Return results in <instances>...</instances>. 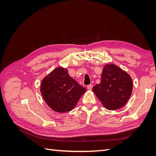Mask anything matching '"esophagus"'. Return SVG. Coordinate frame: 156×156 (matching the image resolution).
<instances>
[{
	"label": "esophagus",
	"instance_id": "obj_1",
	"mask_svg": "<svg viewBox=\"0 0 156 156\" xmlns=\"http://www.w3.org/2000/svg\"><path fill=\"white\" fill-rule=\"evenodd\" d=\"M92 87H93L92 84H89V85L87 86V89L88 90H91L92 89Z\"/></svg>",
	"mask_w": 156,
	"mask_h": 156
}]
</instances>
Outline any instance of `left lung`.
<instances>
[{
  "instance_id": "8db88e82",
  "label": "left lung",
  "mask_w": 156,
  "mask_h": 156,
  "mask_svg": "<svg viewBox=\"0 0 156 156\" xmlns=\"http://www.w3.org/2000/svg\"><path fill=\"white\" fill-rule=\"evenodd\" d=\"M133 83L129 75L113 64L105 65L100 84L92 88L105 108L116 110L123 107L129 99Z\"/></svg>"
}]
</instances>
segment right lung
Returning a JSON list of instances; mask_svg holds the SVG:
<instances>
[{"label": "right lung", "instance_id": "right-lung-1", "mask_svg": "<svg viewBox=\"0 0 156 156\" xmlns=\"http://www.w3.org/2000/svg\"><path fill=\"white\" fill-rule=\"evenodd\" d=\"M40 90L50 108L65 112L73 109L86 88L71 77L67 69L57 68L43 79Z\"/></svg>", "mask_w": 156, "mask_h": 156}]
</instances>
